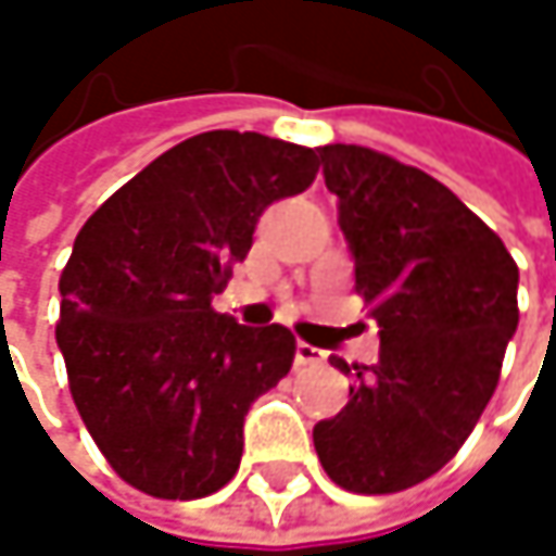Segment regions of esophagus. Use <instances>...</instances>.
<instances>
[{
	"label": "esophagus",
	"mask_w": 556,
	"mask_h": 556,
	"mask_svg": "<svg viewBox=\"0 0 556 556\" xmlns=\"http://www.w3.org/2000/svg\"><path fill=\"white\" fill-rule=\"evenodd\" d=\"M318 364H325V351H318V348L299 341V344H295V367H318Z\"/></svg>",
	"instance_id": "1"
}]
</instances>
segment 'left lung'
Instances as JSON below:
<instances>
[{"instance_id": "obj_1", "label": "left lung", "mask_w": 556, "mask_h": 556, "mask_svg": "<svg viewBox=\"0 0 556 556\" xmlns=\"http://www.w3.org/2000/svg\"><path fill=\"white\" fill-rule=\"evenodd\" d=\"M380 325L377 367H354L348 405L315 425L325 473L367 496L438 473L470 438L518 328V267L444 182L357 144L318 148ZM351 374L344 361H334Z\"/></svg>"}]
</instances>
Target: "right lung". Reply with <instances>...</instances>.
Masks as SVG:
<instances>
[{"mask_svg":"<svg viewBox=\"0 0 556 556\" xmlns=\"http://www.w3.org/2000/svg\"><path fill=\"white\" fill-rule=\"evenodd\" d=\"M318 151L257 131H205L109 195L60 277L56 348L73 402L112 464L157 500L218 493L241 464L244 415L289 374L295 338L212 308L267 205L312 186Z\"/></svg>","mask_w":556,"mask_h":556,"instance_id":"1","label":"right lung"}]
</instances>
